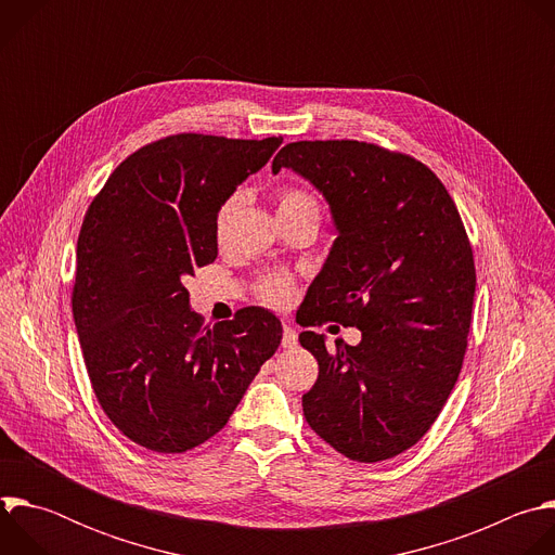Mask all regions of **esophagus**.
Masks as SVG:
<instances>
[{"label":"esophagus","instance_id":"obj_1","mask_svg":"<svg viewBox=\"0 0 555 555\" xmlns=\"http://www.w3.org/2000/svg\"><path fill=\"white\" fill-rule=\"evenodd\" d=\"M281 345H283V349H294V347L298 345V336H296V332H294L292 325H283Z\"/></svg>","mask_w":555,"mask_h":555}]
</instances>
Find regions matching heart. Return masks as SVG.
Returning <instances> with one entry per match:
<instances>
[{
  "mask_svg": "<svg viewBox=\"0 0 555 555\" xmlns=\"http://www.w3.org/2000/svg\"><path fill=\"white\" fill-rule=\"evenodd\" d=\"M244 195L242 193H232L228 195L215 210L212 217V234L217 242H223L228 228L242 206ZM276 210H279V219H289V217H321V204L315 199L307 189L300 186H281L276 191ZM257 298L266 305L272 307H285L292 302L294 292H296V283L292 279V274L276 270V272H268L263 274L257 285H255Z\"/></svg>",
  "mask_w": 555,
  "mask_h": 555,
  "instance_id": "b5f03b06",
  "label": "heart"
}]
</instances>
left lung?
Segmentation results:
<instances>
[{
	"instance_id": "8db88e82",
	"label": "left lung",
	"mask_w": 555,
	"mask_h": 555,
	"mask_svg": "<svg viewBox=\"0 0 555 555\" xmlns=\"http://www.w3.org/2000/svg\"><path fill=\"white\" fill-rule=\"evenodd\" d=\"M296 171L332 206L338 240L302 302V327L327 321L360 345H300L319 360L302 395L311 430L360 463L415 446L461 373L472 323V246L441 180L413 155L358 140H300L272 163Z\"/></svg>"
}]
</instances>
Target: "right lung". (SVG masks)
Wrapping results in <instances>:
<instances>
[{"instance_id": "obj_1", "label": "right lung", "mask_w": 555, "mask_h": 555, "mask_svg": "<svg viewBox=\"0 0 555 555\" xmlns=\"http://www.w3.org/2000/svg\"><path fill=\"white\" fill-rule=\"evenodd\" d=\"M283 135L176 133L133 151L92 199L76 246L74 325L96 400L153 452H186L230 420L281 323L261 307L204 327L184 279L217 259V206Z\"/></svg>"}]
</instances>
